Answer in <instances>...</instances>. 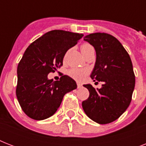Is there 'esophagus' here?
<instances>
[{
    "label": "esophagus",
    "mask_w": 146,
    "mask_h": 146,
    "mask_svg": "<svg viewBox=\"0 0 146 146\" xmlns=\"http://www.w3.org/2000/svg\"><path fill=\"white\" fill-rule=\"evenodd\" d=\"M82 85L80 83V82H77V88L78 89H80V88H82Z\"/></svg>",
    "instance_id": "34e87169"
}]
</instances>
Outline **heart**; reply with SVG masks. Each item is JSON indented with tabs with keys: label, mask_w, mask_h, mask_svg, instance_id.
Masks as SVG:
<instances>
[{
	"label": "heart",
	"mask_w": 146,
	"mask_h": 146,
	"mask_svg": "<svg viewBox=\"0 0 146 146\" xmlns=\"http://www.w3.org/2000/svg\"><path fill=\"white\" fill-rule=\"evenodd\" d=\"M91 47V45H89V44H83L81 48V51L87 50ZM88 73H89V70L87 69L72 68L68 70V75L77 81H82L84 80V78L88 74Z\"/></svg>",
	"instance_id": "1"
}]
</instances>
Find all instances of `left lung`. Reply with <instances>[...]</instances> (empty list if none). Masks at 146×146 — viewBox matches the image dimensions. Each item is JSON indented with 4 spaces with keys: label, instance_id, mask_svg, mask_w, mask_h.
I'll list each match as a JSON object with an SVG mask.
<instances>
[{
    "label": "left lung",
    "instance_id": "left-lung-1",
    "mask_svg": "<svg viewBox=\"0 0 146 146\" xmlns=\"http://www.w3.org/2000/svg\"><path fill=\"white\" fill-rule=\"evenodd\" d=\"M83 38L96 52L90 76L104 84L96 89L91 84L83 85L89 90V97L82 102V108L91 120L106 124L120 117L131 102L135 88L133 64L129 54L113 35L96 33Z\"/></svg>",
    "mask_w": 146,
    "mask_h": 146
}]
</instances>
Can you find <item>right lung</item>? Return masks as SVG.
Returning a JSON list of instances; mask_svg holds the SVG:
<instances>
[{"label": "right lung", "instance_id": "add662e5", "mask_svg": "<svg viewBox=\"0 0 146 146\" xmlns=\"http://www.w3.org/2000/svg\"><path fill=\"white\" fill-rule=\"evenodd\" d=\"M83 34L52 30L38 38L27 48L17 67V99L23 111L32 119L42 120L57 111L64 95L77 88L66 75L60 80L48 75L63 65L66 52L82 38Z\"/></svg>", "mask_w": 146, "mask_h": 146}]
</instances>
